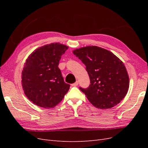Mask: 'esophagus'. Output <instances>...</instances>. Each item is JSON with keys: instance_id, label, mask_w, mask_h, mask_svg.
<instances>
[{"instance_id": "obj_1", "label": "esophagus", "mask_w": 148, "mask_h": 148, "mask_svg": "<svg viewBox=\"0 0 148 148\" xmlns=\"http://www.w3.org/2000/svg\"><path fill=\"white\" fill-rule=\"evenodd\" d=\"M78 82L77 81L75 83L71 84V86H78Z\"/></svg>"}]
</instances>
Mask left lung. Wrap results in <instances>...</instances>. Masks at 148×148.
<instances>
[{"instance_id":"obj_1","label":"left lung","mask_w":148,"mask_h":148,"mask_svg":"<svg viewBox=\"0 0 148 148\" xmlns=\"http://www.w3.org/2000/svg\"><path fill=\"white\" fill-rule=\"evenodd\" d=\"M73 54L86 65L90 79L86 88H79L89 101L101 109H110L127 95L129 77L125 65L112 52L97 46L75 49Z\"/></svg>"}]
</instances>
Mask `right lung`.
<instances>
[{"label": "right lung", "instance_id": "obj_1", "mask_svg": "<svg viewBox=\"0 0 148 148\" xmlns=\"http://www.w3.org/2000/svg\"><path fill=\"white\" fill-rule=\"evenodd\" d=\"M69 47L59 42L46 44L33 52L21 72L23 91L34 104L46 109L57 106L68 92L58 65Z\"/></svg>", "mask_w": 148, "mask_h": 148}]
</instances>
